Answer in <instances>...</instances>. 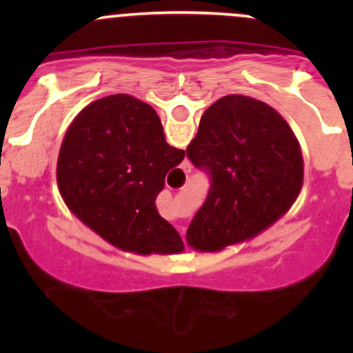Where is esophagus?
Here are the masks:
<instances>
[{
	"instance_id": "esophagus-1",
	"label": "esophagus",
	"mask_w": 353,
	"mask_h": 353,
	"mask_svg": "<svg viewBox=\"0 0 353 353\" xmlns=\"http://www.w3.org/2000/svg\"><path fill=\"white\" fill-rule=\"evenodd\" d=\"M183 234H184V232H183Z\"/></svg>"
}]
</instances>
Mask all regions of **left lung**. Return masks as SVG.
I'll use <instances>...</instances> for the list:
<instances>
[{"mask_svg": "<svg viewBox=\"0 0 353 353\" xmlns=\"http://www.w3.org/2000/svg\"><path fill=\"white\" fill-rule=\"evenodd\" d=\"M186 154L212 176L206 201L191 220L186 243L219 252L279 222L304 184L301 145L272 105L225 95L203 112Z\"/></svg>", "mask_w": 353, "mask_h": 353, "instance_id": "obj_1", "label": "left lung"}]
</instances>
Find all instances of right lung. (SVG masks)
Segmentation results:
<instances>
[{"label": "right lung", "instance_id": "1", "mask_svg": "<svg viewBox=\"0 0 353 353\" xmlns=\"http://www.w3.org/2000/svg\"><path fill=\"white\" fill-rule=\"evenodd\" d=\"M184 150L165 141L155 109L128 94L90 102L66 130L56 165L63 201L88 229L134 254L183 251L155 198Z\"/></svg>", "mask_w": 353, "mask_h": 353}]
</instances>
